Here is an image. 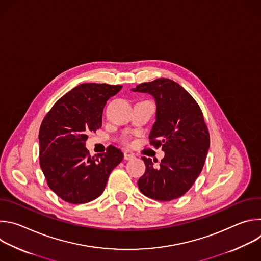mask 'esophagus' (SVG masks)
<instances>
[{"label": "esophagus", "mask_w": 261, "mask_h": 261, "mask_svg": "<svg viewBox=\"0 0 261 261\" xmlns=\"http://www.w3.org/2000/svg\"><path fill=\"white\" fill-rule=\"evenodd\" d=\"M134 158V155L133 154H129V153H125L124 154V159L125 160H131Z\"/></svg>", "instance_id": "obj_1"}]
</instances>
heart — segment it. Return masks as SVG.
Here are the masks:
<instances>
[{
    "label": "heart",
    "mask_w": 261,
    "mask_h": 261,
    "mask_svg": "<svg viewBox=\"0 0 261 261\" xmlns=\"http://www.w3.org/2000/svg\"><path fill=\"white\" fill-rule=\"evenodd\" d=\"M122 142H123L124 144H129V143H130V137L127 136V135L123 136V137H122Z\"/></svg>",
    "instance_id": "b5f03b06"
}]
</instances>
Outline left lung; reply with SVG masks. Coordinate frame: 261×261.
I'll list each match as a JSON object with an SVG mask.
<instances>
[{
	"instance_id": "8db88e82",
	"label": "left lung",
	"mask_w": 261,
	"mask_h": 261,
	"mask_svg": "<svg viewBox=\"0 0 261 261\" xmlns=\"http://www.w3.org/2000/svg\"><path fill=\"white\" fill-rule=\"evenodd\" d=\"M132 91L154 96L156 122L148 138L151 145L162 146L165 153L158 166L142 157L145 172L137 181L138 188L156 200L178 198L192 187L207 155L210 133L202 111L187 91L168 79L140 84Z\"/></svg>"
}]
</instances>
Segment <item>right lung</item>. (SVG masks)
Here are the masks:
<instances>
[{
  "label": "right lung",
  "mask_w": 261,
  "mask_h": 261,
  "mask_svg": "<svg viewBox=\"0 0 261 261\" xmlns=\"http://www.w3.org/2000/svg\"><path fill=\"white\" fill-rule=\"evenodd\" d=\"M121 89L107 84L80 85L60 98L41 123L40 167L48 187L66 202L81 204L99 197L110 172L124 158L113 145L96 157L85 146L88 134L102 126L106 101Z\"/></svg>",
  "instance_id": "right-lung-1"
}]
</instances>
